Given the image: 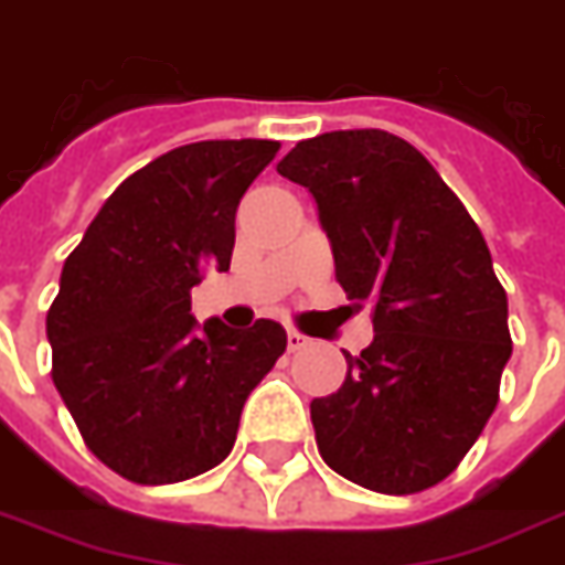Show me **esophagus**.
Returning a JSON list of instances; mask_svg holds the SVG:
<instances>
[{"label":"esophagus","mask_w":565,"mask_h":565,"mask_svg":"<svg viewBox=\"0 0 565 565\" xmlns=\"http://www.w3.org/2000/svg\"><path fill=\"white\" fill-rule=\"evenodd\" d=\"M286 337H288V351H300V348L309 345V339L303 337L300 330H288Z\"/></svg>","instance_id":"34e87169"}]
</instances>
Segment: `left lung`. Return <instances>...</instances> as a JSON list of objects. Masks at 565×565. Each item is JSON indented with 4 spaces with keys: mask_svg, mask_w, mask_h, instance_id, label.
<instances>
[{
    "mask_svg": "<svg viewBox=\"0 0 565 565\" xmlns=\"http://www.w3.org/2000/svg\"><path fill=\"white\" fill-rule=\"evenodd\" d=\"M277 172L316 199L339 286L372 303L375 339L345 354V384L309 405L321 459L381 494L438 486L489 423L512 354L486 237L387 130L303 139Z\"/></svg>",
    "mask_w": 565,
    "mask_h": 565,
    "instance_id": "obj_1",
    "label": "left lung"
}]
</instances>
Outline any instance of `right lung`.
Here are the masks:
<instances>
[{
    "mask_svg": "<svg viewBox=\"0 0 565 565\" xmlns=\"http://www.w3.org/2000/svg\"><path fill=\"white\" fill-rule=\"evenodd\" d=\"M274 139H207L134 172L65 258L46 312L53 384L86 447L118 477L167 486L217 468L286 330L199 324L190 291L228 270L235 211Z\"/></svg>",
    "mask_w": 565,
    "mask_h": 565,
    "instance_id": "right-lung-1",
    "label": "right lung"
}]
</instances>
